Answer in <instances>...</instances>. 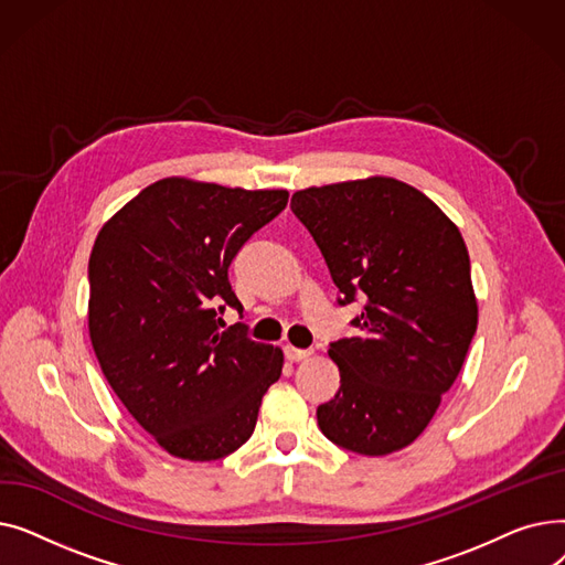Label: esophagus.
<instances>
[{"instance_id":"34e87169","label":"esophagus","mask_w":565,"mask_h":565,"mask_svg":"<svg viewBox=\"0 0 565 565\" xmlns=\"http://www.w3.org/2000/svg\"><path fill=\"white\" fill-rule=\"evenodd\" d=\"M284 352H286L288 362H305V360L311 358V350H300V348H292V345H286Z\"/></svg>"}]
</instances>
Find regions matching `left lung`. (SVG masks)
<instances>
[{
	"mask_svg": "<svg viewBox=\"0 0 565 565\" xmlns=\"http://www.w3.org/2000/svg\"><path fill=\"white\" fill-rule=\"evenodd\" d=\"M341 290L364 311L328 350L341 387L318 407L337 447L387 456L417 439L456 382L479 305L458 226L424 192L390 175L307 188L290 199Z\"/></svg>",
	"mask_w": 565,
	"mask_h": 565,
	"instance_id": "obj_1",
	"label": "left lung"
}]
</instances>
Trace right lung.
Masks as SVG:
<instances>
[{"instance_id":"obj_1","label":"right lung","mask_w":565,"mask_h":565,"mask_svg":"<svg viewBox=\"0 0 565 565\" xmlns=\"http://www.w3.org/2000/svg\"><path fill=\"white\" fill-rule=\"evenodd\" d=\"M288 203L286 190H243L171 175L111 215L88 258V337L114 394L160 447L207 462L252 437L281 348L220 332L241 311L228 265Z\"/></svg>"}]
</instances>
